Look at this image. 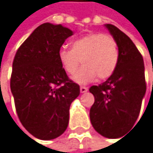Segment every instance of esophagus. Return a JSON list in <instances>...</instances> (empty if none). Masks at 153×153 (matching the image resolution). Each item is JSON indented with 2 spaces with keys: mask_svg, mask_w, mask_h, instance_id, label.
I'll list each match as a JSON object with an SVG mask.
<instances>
[{
  "mask_svg": "<svg viewBox=\"0 0 153 153\" xmlns=\"http://www.w3.org/2000/svg\"><path fill=\"white\" fill-rule=\"evenodd\" d=\"M88 88L87 87H85V86H81V88H80V91H81V92L82 93H84V92H87L88 91Z\"/></svg>",
  "mask_w": 153,
  "mask_h": 153,
  "instance_id": "obj_1",
  "label": "esophagus"
}]
</instances>
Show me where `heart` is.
I'll return each mask as SVG.
<instances>
[{
	"label": "heart",
	"instance_id": "b5f03b06",
	"mask_svg": "<svg viewBox=\"0 0 153 153\" xmlns=\"http://www.w3.org/2000/svg\"><path fill=\"white\" fill-rule=\"evenodd\" d=\"M120 58L116 40L101 32L86 34L71 42V50L62 49L59 60L68 74H74L80 61L84 66L72 77L79 84L93 81L97 76L107 79L115 71Z\"/></svg>",
	"mask_w": 153,
	"mask_h": 153
}]
</instances>
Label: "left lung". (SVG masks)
<instances>
[{"instance_id":"obj_1","label":"left lung","mask_w":153,"mask_h":153,"mask_svg":"<svg viewBox=\"0 0 153 153\" xmlns=\"http://www.w3.org/2000/svg\"><path fill=\"white\" fill-rule=\"evenodd\" d=\"M105 27L118 43L120 58L108 80L89 90L95 99L90 119L98 133L117 138L132 128L140 114L146 92L144 63L135 44L124 32L112 24Z\"/></svg>"}]
</instances>
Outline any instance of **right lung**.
<instances>
[{"instance_id": "right-lung-1", "label": "right lung", "mask_w": 153, "mask_h": 153, "mask_svg": "<svg viewBox=\"0 0 153 153\" xmlns=\"http://www.w3.org/2000/svg\"><path fill=\"white\" fill-rule=\"evenodd\" d=\"M72 30L49 22L37 27L18 49L10 91L18 117L35 138L52 140L68 127L69 110L80 86L63 70L59 52Z\"/></svg>"}]
</instances>
